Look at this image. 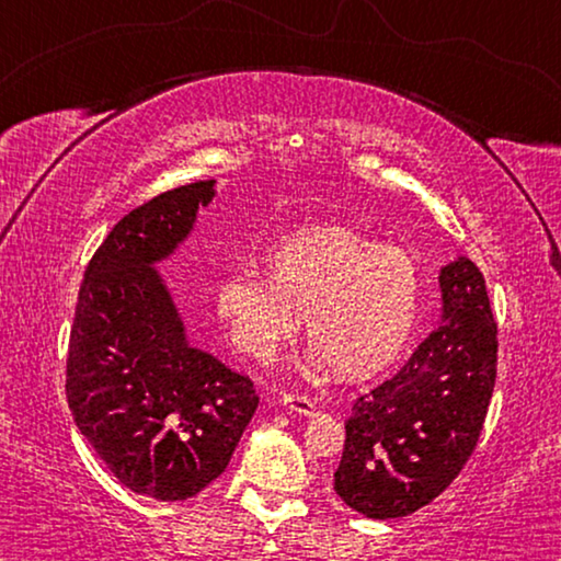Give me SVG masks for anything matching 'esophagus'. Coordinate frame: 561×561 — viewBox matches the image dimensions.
<instances>
[{
    "instance_id": "obj_1",
    "label": "esophagus",
    "mask_w": 561,
    "mask_h": 561,
    "mask_svg": "<svg viewBox=\"0 0 561 561\" xmlns=\"http://www.w3.org/2000/svg\"><path fill=\"white\" fill-rule=\"evenodd\" d=\"M282 405L289 408V411L299 413V415H314L317 405L309 396L304 393H282Z\"/></svg>"
}]
</instances>
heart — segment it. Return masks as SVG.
Wrapping results in <instances>:
<instances>
[{
	"instance_id": "1",
	"label": "heart",
	"mask_w": 561,
	"mask_h": 561,
	"mask_svg": "<svg viewBox=\"0 0 561 561\" xmlns=\"http://www.w3.org/2000/svg\"><path fill=\"white\" fill-rule=\"evenodd\" d=\"M267 277L232 272L215 294L217 319L242 354L272 360L304 331L317 371L364 378L403 354L423 309V274L401 247L351 230L294 234L264 254Z\"/></svg>"
}]
</instances>
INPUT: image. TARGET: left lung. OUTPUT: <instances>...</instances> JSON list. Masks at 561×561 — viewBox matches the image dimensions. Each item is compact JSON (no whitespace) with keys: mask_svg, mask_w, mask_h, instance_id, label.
Masks as SVG:
<instances>
[{"mask_svg":"<svg viewBox=\"0 0 561 561\" xmlns=\"http://www.w3.org/2000/svg\"><path fill=\"white\" fill-rule=\"evenodd\" d=\"M440 321L393 378L354 403L336 495L371 519L405 517L458 478L485 423L497 324L468 257L440 267Z\"/></svg>","mask_w":561,"mask_h":561,"instance_id":"left-lung-1","label":"left lung"}]
</instances>
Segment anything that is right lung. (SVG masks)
Instances as JSON below:
<instances>
[{
  "mask_svg": "<svg viewBox=\"0 0 561 561\" xmlns=\"http://www.w3.org/2000/svg\"><path fill=\"white\" fill-rule=\"evenodd\" d=\"M217 180L168 190L113 227L89 262L66 360L83 438L128 490L187 500L225 472L260 396L244 374L190 344L158 264L195 230Z\"/></svg>",
  "mask_w": 561,
  "mask_h": 561,
  "instance_id": "right-lung-1",
  "label": "right lung"
}]
</instances>
